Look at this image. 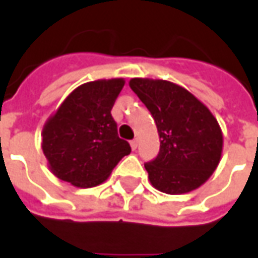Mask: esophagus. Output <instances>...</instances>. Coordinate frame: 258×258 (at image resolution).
I'll list each match as a JSON object with an SVG mask.
<instances>
[{"instance_id": "1", "label": "esophagus", "mask_w": 258, "mask_h": 258, "mask_svg": "<svg viewBox=\"0 0 258 258\" xmlns=\"http://www.w3.org/2000/svg\"><path fill=\"white\" fill-rule=\"evenodd\" d=\"M130 145H131V149L135 151V149L138 148V140H133L131 142H130Z\"/></svg>"}]
</instances>
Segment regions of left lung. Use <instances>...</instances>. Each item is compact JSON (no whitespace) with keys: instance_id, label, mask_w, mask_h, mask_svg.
Listing matches in <instances>:
<instances>
[{"instance_id":"1","label":"left lung","mask_w":258,"mask_h":258,"mask_svg":"<svg viewBox=\"0 0 258 258\" xmlns=\"http://www.w3.org/2000/svg\"><path fill=\"white\" fill-rule=\"evenodd\" d=\"M156 123L160 152L146 163L153 188L167 195L198 189L221 160L222 131L210 109L184 87L166 80H130Z\"/></svg>"}]
</instances>
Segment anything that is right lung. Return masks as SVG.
<instances>
[{"instance_id":"obj_1","label":"right lung","mask_w":258,"mask_h":258,"mask_svg":"<svg viewBox=\"0 0 258 258\" xmlns=\"http://www.w3.org/2000/svg\"><path fill=\"white\" fill-rule=\"evenodd\" d=\"M124 79L95 80L73 90L42 127L48 168L77 188L105 182L131 148L120 140L112 107Z\"/></svg>"}]
</instances>
